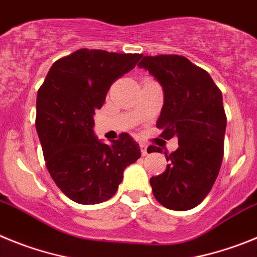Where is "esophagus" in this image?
<instances>
[{"mask_svg": "<svg viewBox=\"0 0 257 257\" xmlns=\"http://www.w3.org/2000/svg\"><path fill=\"white\" fill-rule=\"evenodd\" d=\"M140 151H142L143 156H147L148 154V145L145 144V143H140Z\"/></svg>", "mask_w": 257, "mask_h": 257, "instance_id": "obj_1", "label": "esophagus"}]
</instances>
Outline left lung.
<instances>
[{
	"mask_svg": "<svg viewBox=\"0 0 257 257\" xmlns=\"http://www.w3.org/2000/svg\"><path fill=\"white\" fill-rule=\"evenodd\" d=\"M138 65L162 86L163 106L157 121L161 136H176L179 142L174 153H165L166 171L151 178L153 194L170 210L194 208L210 193L221 167L226 127L221 91L206 70L184 56H144ZM148 151L162 149L152 145Z\"/></svg>",
	"mask_w": 257,
	"mask_h": 257,
	"instance_id": "1",
	"label": "left lung"
}]
</instances>
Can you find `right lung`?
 <instances>
[{"mask_svg":"<svg viewBox=\"0 0 257 257\" xmlns=\"http://www.w3.org/2000/svg\"><path fill=\"white\" fill-rule=\"evenodd\" d=\"M140 54L81 49L56 60L37 94L36 130L52 180L81 205L108 201L127 166L142 156L128 134L108 145L94 134V115L115 79L134 69Z\"/></svg>","mask_w":257,"mask_h":257,"instance_id":"add662e5","label":"right lung"}]
</instances>
